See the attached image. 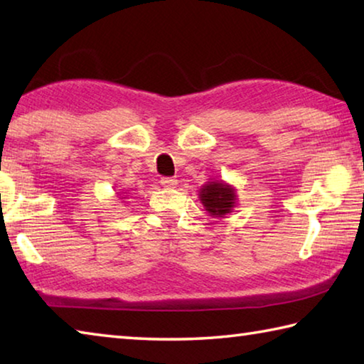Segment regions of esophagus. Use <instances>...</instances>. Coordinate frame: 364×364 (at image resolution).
<instances>
[{"label": "esophagus", "mask_w": 364, "mask_h": 364, "mask_svg": "<svg viewBox=\"0 0 364 364\" xmlns=\"http://www.w3.org/2000/svg\"><path fill=\"white\" fill-rule=\"evenodd\" d=\"M160 183H162L165 188H175L176 184H178V181L175 180V178H162V180H160Z\"/></svg>", "instance_id": "34e87169"}]
</instances>
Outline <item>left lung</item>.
Masks as SVG:
<instances>
[{
    "instance_id": "left-lung-1",
    "label": "left lung",
    "mask_w": 364,
    "mask_h": 364,
    "mask_svg": "<svg viewBox=\"0 0 364 364\" xmlns=\"http://www.w3.org/2000/svg\"><path fill=\"white\" fill-rule=\"evenodd\" d=\"M199 200L210 217L225 218L236 207L237 194L232 184L223 180H212L199 189Z\"/></svg>"
}]
</instances>
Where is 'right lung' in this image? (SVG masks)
I'll return each mask as SVG.
<instances>
[{
    "label": "right lung",
    "instance_id": "obj_1",
    "mask_svg": "<svg viewBox=\"0 0 364 364\" xmlns=\"http://www.w3.org/2000/svg\"><path fill=\"white\" fill-rule=\"evenodd\" d=\"M122 194H123V196H125L127 193H122ZM119 196H120V194H119ZM119 199H127V197H119Z\"/></svg>",
    "mask_w": 364,
    "mask_h": 364
}]
</instances>
